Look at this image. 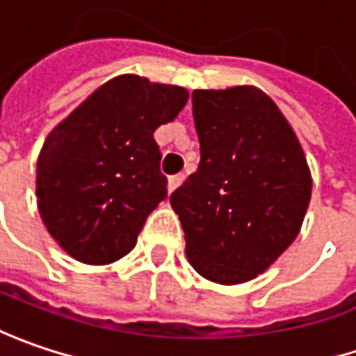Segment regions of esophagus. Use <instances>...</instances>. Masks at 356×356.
<instances>
[{"label":"esophagus","instance_id":"obj_1","mask_svg":"<svg viewBox=\"0 0 356 356\" xmlns=\"http://www.w3.org/2000/svg\"><path fill=\"white\" fill-rule=\"evenodd\" d=\"M181 183H183V175H173V177H169V181H167V193H173Z\"/></svg>","mask_w":356,"mask_h":356}]
</instances>
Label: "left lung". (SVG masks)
I'll list each match as a JSON object with an SVG mask.
<instances>
[{"instance_id": "1", "label": "left lung", "mask_w": 356, "mask_h": 356, "mask_svg": "<svg viewBox=\"0 0 356 356\" xmlns=\"http://www.w3.org/2000/svg\"><path fill=\"white\" fill-rule=\"evenodd\" d=\"M199 169L171 195L201 277L241 285L297 239L313 179L281 109L255 86L195 89Z\"/></svg>"}]
</instances>
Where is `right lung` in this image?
<instances>
[{"mask_svg": "<svg viewBox=\"0 0 356 356\" xmlns=\"http://www.w3.org/2000/svg\"><path fill=\"white\" fill-rule=\"evenodd\" d=\"M189 99L185 87L117 75L97 87L43 141L35 195L41 221L79 263L109 265L137 243L167 197L153 139Z\"/></svg>", "mask_w": 356, "mask_h": 356, "instance_id": "obj_1", "label": "right lung"}]
</instances>
